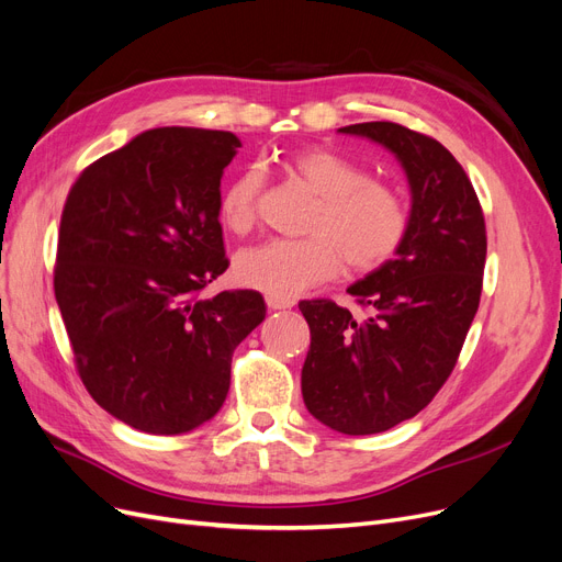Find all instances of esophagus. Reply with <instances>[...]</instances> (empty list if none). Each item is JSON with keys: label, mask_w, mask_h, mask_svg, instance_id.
<instances>
[{"label": "esophagus", "mask_w": 562, "mask_h": 562, "mask_svg": "<svg viewBox=\"0 0 562 562\" xmlns=\"http://www.w3.org/2000/svg\"><path fill=\"white\" fill-rule=\"evenodd\" d=\"M266 305H268V310H291V307H294V301H289V299H276V296H266Z\"/></svg>", "instance_id": "esophagus-1"}]
</instances>
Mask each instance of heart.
<instances>
[{
    "label": "heart",
    "instance_id": "obj_1",
    "mask_svg": "<svg viewBox=\"0 0 562 562\" xmlns=\"http://www.w3.org/2000/svg\"><path fill=\"white\" fill-rule=\"evenodd\" d=\"M286 169L316 194L303 238H271L236 257L234 273L243 286L266 296L294 299L326 282L345 263L368 273L393 259L408 234V206L400 190L372 179L368 167L326 146H307L286 160ZM263 175L243 169L221 198L223 225L248 234L259 221Z\"/></svg>",
    "mask_w": 562,
    "mask_h": 562
}]
</instances>
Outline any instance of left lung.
I'll return each instance as SVG.
<instances>
[{
    "label": "left lung",
    "mask_w": 562,
    "mask_h": 562,
    "mask_svg": "<svg viewBox=\"0 0 562 562\" xmlns=\"http://www.w3.org/2000/svg\"><path fill=\"white\" fill-rule=\"evenodd\" d=\"M339 133L393 151L411 186L397 257L347 289L368 314L299 303L312 335L303 402L326 427L364 436L416 416L454 370L480 305L486 229L471 179L441 142L393 121Z\"/></svg>",
    "instance_id": "obj_1"
}]
</instances>
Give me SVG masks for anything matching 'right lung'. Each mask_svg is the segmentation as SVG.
<instances>
[{
  "label": "right lung",
  "instance_id": "1",
  "mask_svg": "<svg viewBox=\"0 0 562 562\" xmlns=\"http://www.w3.org/2000/svg\"><path fill=\"white\" fill-rule=\"evenodd\" d=\"M240 139L227 131H146L91 162L59 225L55 299L89 395L139 431L211 420L234 349L266 316L252 289L198 299L223 276L221 179Z\"/></svg>",
  "mask_w": 562,
  "mask_h": 562
}]
</instances>
